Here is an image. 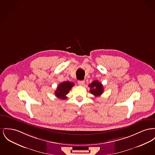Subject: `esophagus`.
I'll use <instances>...</instances> for the list:
<instances>
[{"instance_id":"obj_1","label":"esophagus","mask_w":155,"mask_h":155,"mask_svg":"<svg viewBox=\"0 0 155 155\" xmlns=\"http://www.w3.org/2000/svg\"><path fill=\"white\" fill-rule=\"evenodd\" d=\"M78 84L80 85H84V84H85V81H78Z\"/></svg>"}]
</instances>
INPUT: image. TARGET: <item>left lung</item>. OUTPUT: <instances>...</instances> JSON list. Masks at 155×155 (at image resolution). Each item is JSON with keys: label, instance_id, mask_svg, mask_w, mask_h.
Returning <instances> with one entry per match:
<instances>
[{"label": "left lung", "instance_id": "left-lung-1", "mask_svg": "<svg viewBox=\"0 0 155 155\" xmlns=\"http://www.w3.org/2000/svg\"><path fill=\"white\" fill-rule=\"evenodd\" d=\"M90 87V92L95 97H100L104 92V87L102 84L98 81H94L90 84L88 85Z\"/></svg>", "mask_w": 155, "mask_h": 155}]
</instances>
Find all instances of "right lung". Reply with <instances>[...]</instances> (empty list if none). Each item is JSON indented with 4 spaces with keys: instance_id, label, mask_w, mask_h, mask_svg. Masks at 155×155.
Here are the masks:
<instances>
[{
    "instance_id": "right-lung-1",
    "label": "right lung",
    "mask_w": 155,
    "mask_h": 155,
    "mask_svg": "<svg viewBox=\"0 0 155 155\" xmlns=\"http://www.w3.org/2000/svg\"><path fill=\"white\" fill-rule=\"evenodd\" d=\"M74 85V83L70 81L61 82L60 84L58 85L56 91H55V96L61 100L67 99V94H68V92L71 89V88Z\"/></svg>"
}]
</instances>
